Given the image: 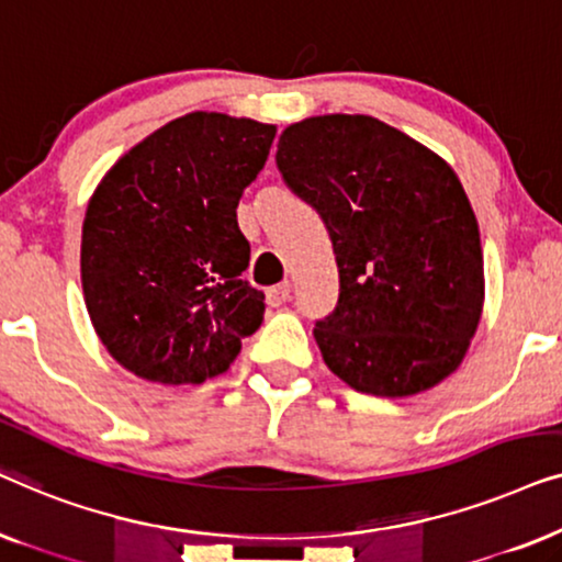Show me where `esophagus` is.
Segmentation results:
<instances>
[{"label":"esophagus","instance_id":"1","mask_svg":"<svg viewBox=\"0 0 562 562\" xmlns=\"http://www.w3.org/2000/svg\"><path fill=\"white\" fill-rule=\"evenodd\" d=\"M289 294H291L289 281H283V283H279V286L266 289V302H268V306H281L289 299Z\"/></svg>","mask_w":562,"mask_h":562}]
</instances>
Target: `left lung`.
I'll list each match as a JSON object with an SVG mask.
<instances>
[{
  "label": "left lung",
  "mask_w": 562,
  "mask_h": 562,
  "mask_svg": "<svg viewBox=\"0 0 562 562\" xmlns=\"http://www.w3.org/2000/svg\"><path fill=\"white\" fill-rule=\"evenodd\" d=\"M283 181L319 212L340 299L314 340L360 394L402 398L463 363L483 312L479 222L445 158L371 114L283 130Z\"/></svg>",
  "instance_id": "8db88e82"
}]
</instances>
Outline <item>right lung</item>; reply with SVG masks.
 Wrapping results in <instances>:
<instances>
[{
	"mask_svg": "<svg viewBox=\"0 0 562 562\" xmlns=\"http://www.w3.org/2000/svg\"><path fill=\"white\" fill-rule=\"evenodd\" d=\"M273 137L266 122L189 112L133 145L91 194L83 302L106 352L137 379H214L263 322L235 210Z\"/></svg>",
	"mask_w": 562,
	"mask_h": 562,
	"instance_id": "1",
	"label": "right lung"
}]
</instances>
